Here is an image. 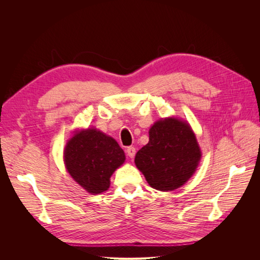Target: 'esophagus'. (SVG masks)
<instances>
[{"instance_id": "34e87169", "label": "esophagus", "mask_w": 260, "mask_h": 260, "mask_svg": "<svg viewBox=\"0 0 260 260\" xmlns=\"http://www.w3.org/2000/svg\"><path fill=\"white\" fill-rule=\"evenodd\" d=\"M125 152H127V154H128L130 158H133V157L136 156V147L129 146V147H127V149H125Z\"/></svg>"}]
</instances>
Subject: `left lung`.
Segmentation results:
<instances>
[{
    "label": "left lung",
    "instance_id": "8db88e82",
    "mask_svg": "<svg viewBox=\"0 0 260 260\" xmlns=\"http://www.w3.org/2000/svg\"><path fill=\"white\" fill-rule=\"evenodd\" d=\"M201 151L186 122L167 118L149 129V141L136 155V165L147 183L158 191H172L192 177Z\"/></svg>",
    "mask_w": 260,
    "mask_h": 260
}]
</instances>
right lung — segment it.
Here are the masks:
<instances>
[{"mask_svg":"<svg viewBox=\"0 0 260 260\" xmlns=\"http://www.w3.org/2000/svg\"><path fill=\"white\" fill-rule=\"evenodd\" d=\"M64 157L70 176L91 194L106 191L113 172L125 159L116 141L95 129L76 133L68 141Z\"/></svg>","mask_w":260,"mask_h":260,"instance_id":"1","label":"right lung"}]
</instances>
